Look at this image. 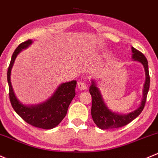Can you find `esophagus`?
I'll return each mask as SVG.
<instances>
[{"instance_id": "1", "label": "esophagus", "mask_w": 158, "mask_h": 158, "mask_svg": "<svg viewBox=\"0 0 158 158\" xmlns=\"http://www.w3.org/2000/svg\"><path fill=\"white\" fill-rule=\"evenodd\" d=\"M77 87H78V88L80 90H86L87 87V84H86L85 82H83V81H79L78 83H77Z\"/></svg>"}]
</instances>
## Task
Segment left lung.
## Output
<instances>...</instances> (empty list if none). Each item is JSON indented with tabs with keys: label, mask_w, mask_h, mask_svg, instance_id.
I'll list each match as a JSON object with an SVG mask.
<instances>
[{
	"label": "left lung",
	"mask_w": 158,
	"mask_h": 158,
	"mask_svg": "<svg viewBox=\"0 0 158 158\" xmlns=\"http://www.w3.org/2000/svg\"><path fill=\"white\" fill-rule=\"evenodd\" d=\"M131 52H132L131 58L134 61H137L141 63L144 66V71H145V82H144V89H143L142 100L139 108L131 113H128V114H118V113H114L111 111L104 103L101 93L97 87L95 81L92 80L90 90H89L92 97L91 115H92L94 123L97 125V127L101 129L116 128L126 126L141 114L145 105L148 93L149 87H150V76H149L147 58L141 52L133 47H131Z\"/></svg>",
	"instance_id": "8db88e82"
}]
</instances>
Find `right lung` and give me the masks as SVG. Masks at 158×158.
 I'll use <instances>...</instances> for the list:
<instances>
[{"label":"right lung","mask_w":158,"mask_h":158,"mask_svg":"<svg viewBox=\"0 0 158 158\" xmlns=\"http://www.w3.org/2000/svg\"><path fill=\"white\" fill-rule=\"evenodd\" d=\"M32 43V40H31L23 42L19 44L13 53L7 70L10 100L16 113L28 124L34 127L51 129L58 126L67 114L68 106L75 96L77 81H71L60 84L53 95L43 103L29 106L20 103L16 97L11 84V69L17 55Z\"/></svg>","instance_id":"1"}]
</instances>
